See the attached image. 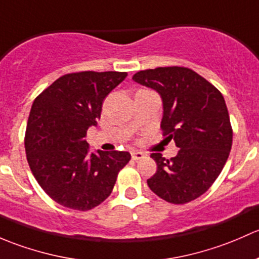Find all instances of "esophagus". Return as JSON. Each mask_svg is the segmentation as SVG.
I'll list each match as a JSON object with an SVG mask.
<instances>
[{"label":"esophagus","instance_id":"34e87169","mask_svg":"<svg viewBox=\"0 0 259 259\" xmlns=\"http://www.w3.org/2000/svg\"><path fill=\"white\" fill-rule=\"evenodd\" d=\"M143 157H145V154H143L142 152H140V151L132 152V159H133V161H138V159L143 158Z\"/></svg>","mask_w":259,"mask_h":259}]
</instances>
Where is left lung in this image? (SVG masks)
<instances>
[{
	"label": "left lung",
	"mask_w": 259,
	"mask_h": 259,
	"mask_svg": "<svg viewBox=\"0 0 259 259\" xmlns=\"http://www.w3.org/2000/svg\"><path fill=\"white\" fill-rule=\"evenodd\" d=\"M132 79L161 95L162 133L180 148L170 159L151 154L157 170L147 180L148 187L173 204L198 198L222 172L233 141L222 93L197 72L180 66L140 71Z\"/></svg>",
	"instance_id": "left-lung-1"
}]
</instances>
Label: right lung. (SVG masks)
Masks as SVG:
<instances>
[{
	"label": "right lung",
	"mask_w": 259,
	"mask_h": 259,
	"mask_svg": "<svg viewBox=\"0 0 259 259\" xmlns=\"http://www.w3.org/2000/svg\"><path fill=\"white\" fill-rule=\"evenodd\" d=\"M127 72H73L33 101L25 135L28 166L41 188L61 206L90 210L111 194L128 152L90 153L87 130L97 124L103 100Z\"/></svg>",
	"instance_id": "right-lung-1"
}]
</instances>
